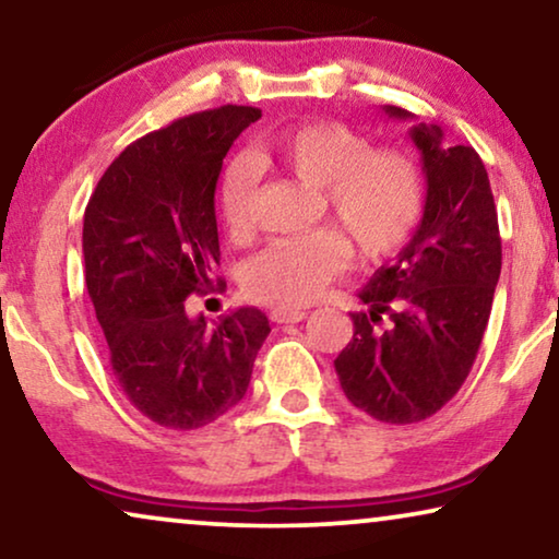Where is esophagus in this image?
I'll return each instance as SVG.
<instances>
[{
    "label": "esophagus",
    "instance_id": "obj_1",
    "mask_svg": "<svg viewBox=\"0 0 559 559\" xmlns=\"http://www.w3.org/2000/svg\"><path fill=\"white\" fill-rule=\"evenodd\" d=\"M270 318H272V323H277V325H282V323H300V320H305L308 318V312L305 310H289V308H274L272 312H270Z\"/></svg>",
    "mask_w": 559,
    "mask_h": 559
}]
</instances>
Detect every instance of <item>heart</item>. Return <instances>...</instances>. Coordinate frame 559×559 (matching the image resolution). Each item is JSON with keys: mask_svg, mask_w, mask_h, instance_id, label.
Listing matches in <instances>:
<instances>
[{"mask_svg": "<svg viewBox=\"0 0 559 559\" xmlns=\"http://www.w3.org/2000/svg\"><path fill=\"white\" fill-rule=\"evenodd\" d=\"M262 167L293 175L312 188V218L328 221L295 239L272 241L243 266V293L272 308H302L346 264V247L361 262L392 257L415 234L425 188L409 155L371 147L343 121L310 119L262 136L251 150ZM259 170L236 155L221 170L218 211L234 241L249 239Z\"/></svg>", "mask_w": 559, "mask_h": 559, "instance_id": "1", "label": "heart"}]
</instances>
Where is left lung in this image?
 Here are the masks:
<instances>
[{
  "label": "left lung",
  "mask_w": 559,
  "mask_h": 559,
  "mask_svg": "<svg viewBox=\"0 0 559 559\" xmlns=\"http://www.w3.org/2000/svg\"><path fill=\"white\" fill-rule=\"evenodd\" d=\"M384 111L412 119L400 106ZM409 136L427 178L423 221L358 293L366 310L350 312L354 338L335 358L348 402L389 425L423 423L457 394L501 274L499 216L478 152L442 144L435 124H415Z\"/></svg>",
  "instance_id": "1"
}]
</instances>
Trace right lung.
Wrapping results in <instances>:
<instances>
[{
    "instance_id": "right-lung-1",
    "label": "right lung",
    "mask_w": 559,
    "mask_h": 559,
    "mask_svg": "<svg viewBox=\"0 0 559 559\" xmlns=\"http://www.w3.org/2000/svg\"><path fill=\"white\" fill-rule=\"evenodd\" d=\"M259 117L228 104L150 132L106 167L83 213L86 287L111 371L159 427L198 430L234 409L270 335L257 308L209 328L186 302L224 282H213L221 259L213 195L226 152Z\"/></svg>"
}]
</instances>
